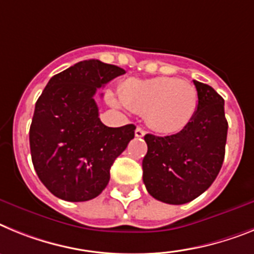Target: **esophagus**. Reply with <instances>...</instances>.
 I'll return each instance as SVG.
<instances>
[{
    "label": "esophagus",
    "instance_id": "esophagus-1",
    "mask_svg": "<svg viewBox=\"0 0 254 254\" xmlns=\"http://www.w3.org/2000/svg\"><path fill=\"white\" fill-rule=\"evenodd\" d=\"M145 135V131L142 129V127H136L135 129V136L136 138H142V136Z\"/></svg>",
    "mask_w": 254,
    "mask_h": 254
}]
</instances>
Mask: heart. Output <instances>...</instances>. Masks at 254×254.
I'll return each mask as SVG.
<instances>
[{
  "mask_svg": "<svg viewBox=\"0 0 254 254\" xmlns=\"http://www.w3.org/2000/svg\"><path fill=\"white\" fill-rule=\"evenodd\" d=\"M120 98L131 111L147 115L149 127L162 134L184 129L198 105L195 87L173 76L129 79L120 87Z\"/></svg>",
  "mask_w": 254,
  "mask_h": 254,
  "instance_id": "1",
  "label": "heart"
}]
</instances>
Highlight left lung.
I'll return each instance as SVG.
<instances>
[{"instance_id": "obj_1", "label": "left lung", "mask_w": 254, "mask_h": 254, "mask_svg": "<svg viewBox=\"0 0 254 254\" xmlns=\"http://www.w3.org/2000/svg\"><path fill=\"white\" fill-rule=\"evenodd\" d=\"M198 105L193 119L179 133L145 134L143 182L152 197L184 204L199 197L215 182L225 157L228 121L224 98L212 87L193 80Z\"/></svg>"}]
</instances>
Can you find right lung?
<instances>
[{
    "instance_id": "obj_1",
    "label": "right lung",
    "mask_w": 254,
    "mask_h": 254,
    "mask_svg": "<svg viewBox=\"0 0 254 254\" xmlns=\"http://www.w3.org/2000/svg\"><path fill=\"white\" fill-rule=\"evenodd\" d=\"M125 74L119 66L85 60L50 79L35 103L29 130L33 166L57 198L84 202L102 193L110 169L134 138L133 124L109 127L98 118V88Z\"/></svg>"
}]
</instances>
